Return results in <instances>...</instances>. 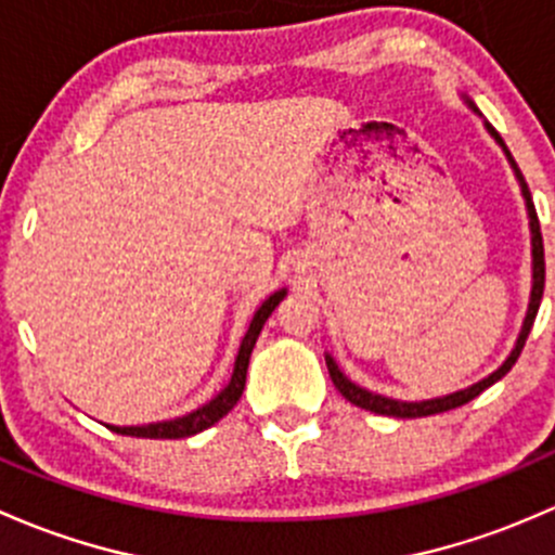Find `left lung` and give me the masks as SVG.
Listing matches in <instances>:
<instances>
[{
  "mask_svg": "<svg viewBox=\"0 0 555 555\" xmlns=\"http://www.w3.org/2000/svg\"><path fill=\"white\" fill-rule=\"evenodd\" d=\"M489 133L494 135L496 141H500V146L505 150L507 159H511V165L516 168V176L518 181H521V192L524 197H527V210H529V224H532V256H534V285H532V301H529V312H527V320H524V328H521V336H518L516 341V350L511 352V358H507L505 363L500 365V369L494 371V374H489L487 379H481L478 385L467 387V390H460L454 392V396H447V398H433V401H420V403H405V401H392V398H385V396H374V392L363 390V387L352 385L350 379H347L345 374L339 371V365L334 363V358L325 356V365H328V374H331V382H334L336 390L341 392V396L347 398L350 403H356L358 409H365V411H374V414H382V416H401V420H414V416H430V414H441V411H449V409H456V405H465L467 401H473L476 396H481L487 387L494 385L496 379H502V376L507 374V371L513 369L518 361V356H521L524 345H527V336L529 331H532L534 325V318H537V310H540V299H542V288H545V248H542V232H540V221H537V210H534V203H532V192H529V184L527 179H524V173L518 170L516 159L511 157V152H507L505 141H502V135L496 133L491 125H487Z\"/></svg>",
  "mask_w": 555,
  "mask_h": 555,
  "instance_id": "8db88e82",
  "label": "left lung"
}]
</instances>
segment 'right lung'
Returning <instances> with one entry per match:
<instances>
[{
    "label": "right lung",
    "instance_id": "right-lung-1",
    "mask_svg": "<svg viewBox=\"0 0 555 555\" xmlns=\"http://www.w3.org/2000/svg\"><path fill=\"white\" fill-rule=\"evenodd\" d=\"M283 296H285V291H275V294H272L270 299L259 307V310H256L248 331H245L243 345H240L237 361H235V374H232L230 385H227L224 390L214 398V401L205 403L203 409L192 411V414L179 416V420L157 422V425H144V427H108V430L119 433V436H135V438H190V436H197V433L208 430V427L216 425L221 416L230 414L245 390V374H248L250 352H254L256 339H259L261 325H264L267 318L275 312V307L283 301Z\"/></svg>",
    "mask_w": 555,
    "mask_h": 555
}]
</instances>
